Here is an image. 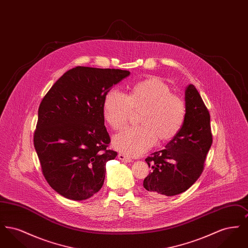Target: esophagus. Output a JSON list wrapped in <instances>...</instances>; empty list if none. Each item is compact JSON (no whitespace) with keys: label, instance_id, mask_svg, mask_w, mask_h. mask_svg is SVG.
I'll return each mask as SVG.
<instances>
[{"label":"esophagus","instance_id":"34e87169","mask_svg":"<svg viewBox=\"0 0 248 248\" xmlns=\"http://www.w3.org/2000/svg\"><path fill=\"white\" fill-rule=\"evenodd\" d=\"M118 158L121 161H123V162H124V163H130V162H132V159L130 158L129 156H127V155H125V154H119Z\"/></svg>","mask_w":248,"mask_h":248}]
</instances>
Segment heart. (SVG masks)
Listing matches in <instances>:
<instances>
[{
	"instance_id": "obj_1",
	"label": "heart",
	"mask_w": 248,
	"mask_h": 248,
	"mask_svg": "<svg viewBox=\"0 0 248 248\" xmlns=\"http://www.w3.org/2000/svg\"><path fill=\"white\" fill-rule=\"evenodd\" d=\"M142 124L128 127L115 135V149L130 156H138L150 150L157 140L174 139L182 128L186 106L183 99L172 94L170 87L157 78L136 83L126 94L110 89L104 98L103 117L114 130L123 128L133 109H141Z\"/></svg>"
}]
</instances>
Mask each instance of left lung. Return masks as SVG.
<instances>
[{
    "label": "left lung",
    "instance_id": "left-lung-1",
    "mask_svg": "<svg viewBox=\"0 0 248 248\" xmlns=\"http://www.w3.org/2000/svg\"><path fill=\"white\" fill-rule=\"evenodd\" d=\"M186 116L177 136L165 149L146 158L153 172L143 181L150 194L174 196L184 192L199 178L211 145L210 115L193 84L185 89Z\"/></svg>",
    "mask_w": 248,
    "mask_h": 248
}]
</instances>
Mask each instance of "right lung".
Instances as JSON below:
<instances>
[{"label":"right lung","mask_w":248,"mask_h":248,"mask_svg":"<svg viewBox=\"0 0 248 248\" xmlns=\"http://www.w3.org/2000/svg\"><path fill=\"white\" fill-rule=\"evenodd\" d=\"M129 74L79 66L65 72L43 98L34 147L48 184L63 197L85 200L103 186L106 163L117 156L108 149L103 102Z\"/></svg>","instance_id":"1"}]
</instances>
